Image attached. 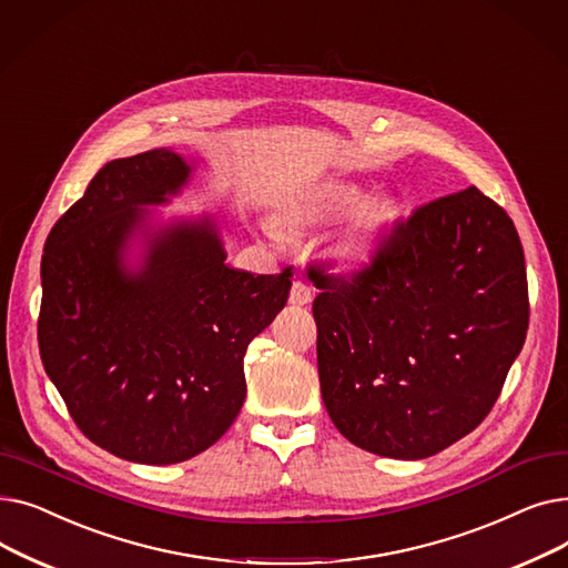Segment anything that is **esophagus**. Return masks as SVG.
<instances>
[{
	"label": "esophagus",
	"mask_w": 568,
	"mask_h": 568,
	"mask_svg": "<svg viewBox=\"0 0 568 568\" xmlns=\"http://www.w3.org/2000/svg\"><path fill=\"white\" fill-rule=\"evenodd\" d=\"M313 302V287L304 281H294L290 290V304L292 306H306Z\"/></svg>",
	"instance_id": "esophagus-1"
}]
</instances>
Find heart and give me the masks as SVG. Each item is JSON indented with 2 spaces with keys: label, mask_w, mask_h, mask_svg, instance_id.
I'll use <instances>...</instances> for the list:
<instances>
[{
  "label": "heart",
  "mask_w": 568,
  "mask_h": 568,
  "mask_svg": "<svg viewBox=\"0 0 568 568\" xmlns=\"http://www.w3.org/2000/svg\"><path fill=\"white\" fill-rule=\"evenodd\" d=\"M359 197H362L359 186H354L349 182L326 184L317 193H313L308 200H304L300 206H296L294 216L302 223L329 221V219L347 212L349 206L359 202ZM386 219H389V209L386 206L373 204L371 209H366L364 221L356 225L343 242V255L347 260L368 257V253L373 251V244H375V232Z\"/></svg>",
  "instance_id": "heart-1"
}]
</instances>
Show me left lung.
Segmentation results:
<instances>
[{
    "instance_id": "8db88e82",
    "label": "left lung",
    "mask_w": 568,
    "mask_h": 568,
    "mask_svg": "<svg viewBox=\"0 0 568 568\" xmlns=\"http://www.w3.org/2000/svg\"><path fill=\"white\" fill-rule=\"evenodd\" d=\"M334 426L400 460L479 426L523 349L529 300L514 221L476 186L414 209L349 276L308 268Z\"/></svg>"
}]
</instances>
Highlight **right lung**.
<instances>
[{
  "instance_id": "right-lung-1",
  "label": "right lung",
  "mask_w": 568,
  "mask_h": 568,
  "mask_svg": "<svg viewBox=\"0 0 568 568\" xmlns=\"http://www.w3.org/2000/svg\"><path fill=\"white\" fill-rule=\"evenodd\" d=\"M189 174L170 149L105 163L41 260L43 368L84 437L131 463H182L223 437L246 398V347L292 287V266H227L206 216L149 234L142 266L124 264L140 206L165 202Z\"/></svg>"
}]
</instances>
